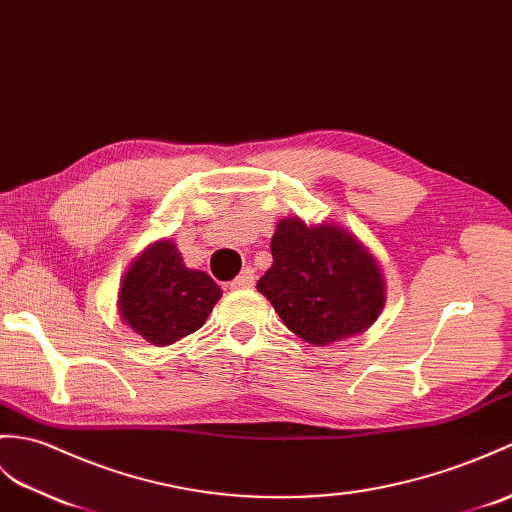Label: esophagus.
<instances>
[{
    "mask_svg": "<svg viewBox=\"0 0 512 512\" xmlns=\"http://www.w3.org/2000/svg\"><path fill=\"white\" fill-rule=\"evenodd\" d=\"M253 285H255L253 270L246 268V270H242L240 275H237V277L229 283V288H231V290H248V288H253Z\"/></svg>",
    "mask_w": 512,
    "mask_h": 512,
    "instance_id": "obj_1",
    "label": "esophagus"
}]
</instances>
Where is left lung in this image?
Instances as JSON below:
<instances>
[{"label":"left lung","mask_w":512,"mask_h":512,"mask_svg":"<svg viewBox=\"0 0 512 512\" xmlns=\"http://www.w3.org/2000/svg\"><path fill=\"white\" fill-rule=\"evenodd\" d=\"M272 266L257 290L292 334L314 347L360 336L382 314L386 281L377 257L338 222H277Z\"/></svg>","instance_id":"1"}]
</instances>
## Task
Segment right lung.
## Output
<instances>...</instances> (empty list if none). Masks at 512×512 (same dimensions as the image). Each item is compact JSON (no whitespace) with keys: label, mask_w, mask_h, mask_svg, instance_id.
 <instances>
[{"label":"right lung","mask_w":512,"mask_h":512,"mask_svg":"<svg viewBox=\"0 0 512 512\" xmlns=\"http://www.w3.org/2000/svg\"><path fill=\"white\" fill-rule=\"evenodd\" d=\"M220 299V285L207 272L187 268L178 246L163 237L128 266L117 292V316L154 347H168L205 325Z\"/></svg>","instance_id":"add662e5"}]
</instances>
